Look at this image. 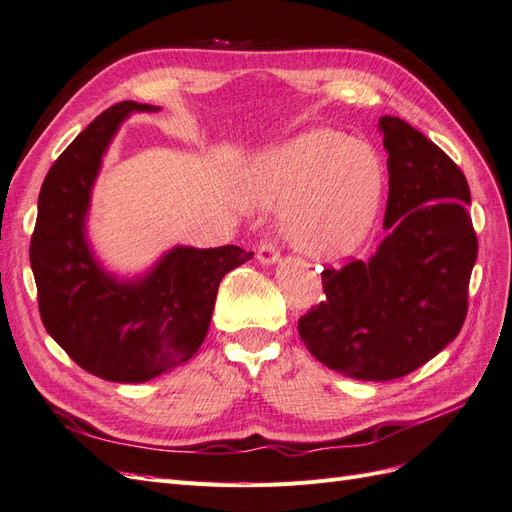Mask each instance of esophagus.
<instances>
[{"mask_svg": "<svg viewBox=\"0 0 512 512\" xmlns=\"http://www.w3.org/2000/svg\"><path fill=\"white\" fill-rule=\"evenodd\" d=\"M279 257H281V251H279L277 242L264 240L257 246V259L261 261V264H274V261H279Z\"/></svg>", "mask_w": 512, "mask_h": 512, "instance_id": "obj_1", "label": "esophagus"}]
</instances>
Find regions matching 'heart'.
Segmentation results:
<instances>
[{"label":"heart","instance_id":"1","mask_svg":"<svg viewBox=\"0 0 512 512\" xmlns=\"http://www.w3.org/2000/svg\"><path fill=\"white\" fill-rule=\"evenodd\" d=\"M261 196L268 203H294L287 231L298 248L342 257L374 225L383 166L368 144L335 129H311L270 155Z\"/></svg>","mask_w":512,"mask_h":512}]
</instances>
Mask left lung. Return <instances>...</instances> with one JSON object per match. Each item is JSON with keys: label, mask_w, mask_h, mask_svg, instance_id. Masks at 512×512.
<instances>
[{"label": "left lung", "mask_w": 512, "mask_h": 512, "mask_svg": "<svg viewBox=\"0 0 512 512\" xmlns=\"http://www.w3.org/2000/svg\"><path fill=\"white\" fill-rule=\"evenodd\" d=\"M378 123L389 235L368 261L324 268L322 300L298 320L311 355L359 381L411 374L461 333L478 255L461 168L398 116Z\"/></svg>", "instance_id": "8db88e82"}]
</instances>
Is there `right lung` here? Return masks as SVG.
I'll use <instances>...</instances> for the list:
<instances>
[{
    "label": "right lung",
    "instance_id": "1",
    "mask_svg": "<svg viewBox=\"0 0 512 512\" xmlns=\"http://www.w3.org/2000/svg\"><path fill=\"white\" fill-rule=\"evenodd\" d=\"M153 110L114 103L62 151L38 194L30 242L47 333L82 370L112 383H147L186 363L207 335L222 277L253 257L231 244L177 246L144 279L121 283L90 255L84 220L101 155L129 112Z\"/></svg>",
    "mask_w": 512,
    "mask_h": 512
}]
</instances>
